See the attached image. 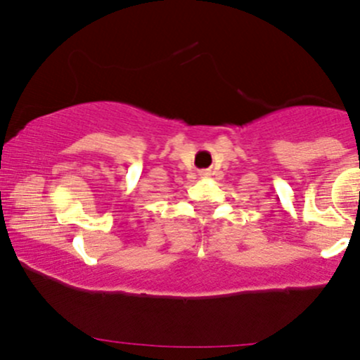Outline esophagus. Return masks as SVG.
I'll use <instances>...</instances> for the list:
<instances>
[{"mask_svg": "<svg viewBox=\"0 0 360 360\" xmlns=\"http://www.w3.org/2000/svg\"><path fill=\"white\" fill-rule=\"evenodd\" d=\"M200 176L201 177H210V171H201Z\"/></svg>", "mask_w": 360, "mask_h": 360, "instance_id": "obj_1", "label": "esophagus"}]
</instances>
